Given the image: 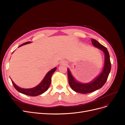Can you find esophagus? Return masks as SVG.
I'll list each match as a JSON object with an SVG mask.
<instances>
[{
	"instance_id": "esophagus-1",
	"label": "esophagus",
	"mask_w": 125,
	"mask_h": 125,
	"mask_svg": "<svg viewBox=\"0 0 125 125\" xmlns=\"http://www.w3.org/2000/svg\"><path fill=\"white\" fill-rule=\"evenodd\" d=\"M63 64H66V62H63Z\"/></svg>"
}]
</instances>
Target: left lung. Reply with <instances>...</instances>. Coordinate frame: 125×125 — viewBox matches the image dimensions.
Instances as JSON below:
<instances>
[{"label":"left lung","mask_w":125,"mask_h":125,"mask_svg":"<svg viewBox=\"0 0 125 125\" xmlns=\"http://www.w3.org/2000/svg\"><path fill=\"white\" fill-rule=\"evenodd\" d=\"M91 41L92 44L94 46L99 48L105 53V65L100 75L91 82L82 84L78 82L73 77L69 70L67 69L68 82L70 87L74 91L83 94L92 93L102 87L106 82L111 68L109 53L106 47L94 39L91 40Z\"/></svg>","instance_id":"obj_1"}]
</instances>
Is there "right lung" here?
Wrapping results in <instances>:
<instances>
[{
  "mask_svg": "<svg viewBox=\"0 0 125 125\" xmlns=\"http://www.w3.org/2000/svg\"><path fill=\"white\" fill-rule=\"evenodd\" d=\"M30 43H31V42L30 41L25 42L23 43V44L20 45L19 47L26 44H29ZM56 69L57 68L55 67L52 69L51 70H50V71L46 74L45 77H44V79L42 80V82L38 85L36 86L35 87L32 88H30V89L21 88L19 87H18V86L16 85L14 83V82L12 80L11 81L15 88L18 91H19V93L27 95L36 96L45 93V92L48 89V88H49V87L51 83L52 75L53 74V73L56 71Z\"/></svg>",
  "mask_w": 125,
  "mask_h": 125,
  "instance_id": "add662e5",
  "label": "right lung"
}]
</instances>
